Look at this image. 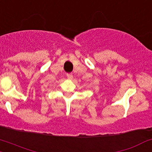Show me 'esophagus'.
Segmentation results:
<instances>
[{
	"label": "esophagus",
	"instance_id": "34e87169",
	"mask_svg": "<svg viewBox=\"0 0 152 152\" xmlns=\"http://www.w3.org/2000/svg\"><path fill=\"white\" fill-rule=\"evenodd\" d=\"M67 78H68V79H69V80H71V79H73V74H72V73H68V74H67Z\"/></svg>",
	"mask_w": 152,
	"mask_h": 152
}]
</instances>
